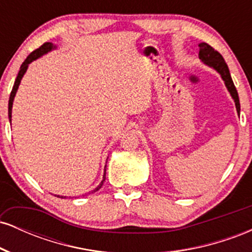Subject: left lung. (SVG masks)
Instances as JSON below:
<instances>
[{"label":"left lung","instance_id":"1","mask_svg":"<svg viewBox=\"0 0 252 252\" xmlns=\"http://www.w3.org/2000/svg\"><path fill=\"white\" fill-rule=\"evenodd\" d=\"M199 59H200L205 65L213 68V70L220 74L227 91L230 92L231 97H232L233 102H235L237 114H238L239 116V114H241V104H239L238 92H237L235 84L232 82V78H231L230 71H228V67L226 63H225L224 58L221 57L220 53H218V52L213 50L210 45H207L206 42H201L199 43Z\"/></svg>","mask_w":252,"mask_h":252}]
</instances>
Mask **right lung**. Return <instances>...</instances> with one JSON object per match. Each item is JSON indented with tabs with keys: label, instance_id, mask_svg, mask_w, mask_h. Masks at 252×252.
Returning <instances> with one entry per match:
<instances>
[{
	"label": "right lung",
	"instance_id": "right-lung-1",
	"mask_svg": "<svg viewBox=\"0 0 252 252\" xmlns=\"http://www.w3.org/2000/svg\"><path fill=\"white\" fill-rule=\"evenodd\" d=\"M57 48V45H53L52 42H46L43 43V45L41 46V47H39L37 50H35L34 52H32V53L30 54V56L27 57V59L25 60L24 63H22L21 67H20V71H19V74H17L16 79H15V83H14V86H13V90H11L10 92V97H9V103H8V117H9V122H11V109H13V102H14V98H15V94H16V91L17 89H19V85L20 83H21V79L22 77L25 76L26 71H27L28 68V65H30L31 63H33L34 60L39 59L40 57L45 56V54H47L48 52L56 50ZM105 168H106V164H105ZM105 172L106 169H104V175H103V180L100 181V184L98 185V186L94 189V190H92V193L94 192H97L98 189H100V187L103 186V182L105 181ZM59 196V198H66V196H63V195H57Z\"/></svg>",
	"mask_w": 252,
	"mask_h": 252
}]
</instances>
